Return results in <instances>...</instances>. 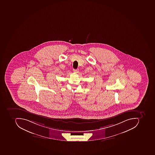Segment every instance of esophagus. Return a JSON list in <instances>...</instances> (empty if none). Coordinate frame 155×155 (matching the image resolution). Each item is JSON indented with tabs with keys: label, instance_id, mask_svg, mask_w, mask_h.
I'll list each match as a JSON object with an SVG mask.
<instances>
[{
	"label": "esophagus",
	"instance_id": "obj_1",
	"mask_svg": "<svg viewBox=\"0 0 155 155\" xmlns=\"http://www.w3.org/2000/svg\"><path fill=\"white\" fill-rule=\"evenodd\" d=\"M73 71H74V73H78V72H79V69H73Z\"/></svg>",
	"mask_w": 155,
	"mask_h": 155
}]
</instances>
